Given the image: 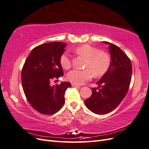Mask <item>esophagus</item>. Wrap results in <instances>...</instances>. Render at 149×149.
I'll return each instance as SVG.
<instances>
[{"mask_svg": "<svg viewBox=\"0 0 149 149\" xmlns=\"http://www.w3.org/2000/svg\"><path fill=\"white\" fill-rule=\"evenodd\" d=\"M72 87L80 88V86H79V85H77V84H74V83H72Z\"/></svg>", "mask_w": 149, "mask_h": 149, "instance_id": "1", "label": "esophagus"}]
</instances>
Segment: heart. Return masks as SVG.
Masks as SVG:
<instances>
[{
	"label": "heart",
	"mask_w": 149,
	"mask_h": 149,
	"mask_svg": "<svg viewBox=\"0 0 149 149\" xmlns=\"http://www.w3.org/2000/svg\"><path fill=\"white\" fill-rule=\"evenodd\" d=\"M74 51L77 54L86 58L84 67L87 69L83 70L74 69L69 72L67 77L71 82L80 85L89 80L93 74L95 77H100L108 70L111 59L110 55L106 52L100 51L98 48L89 44L76 47ZM60 61L61 67L64 69H68L71 67V59L67 52H64L61 55Z\"/></svg>",
	"instance_id": "b5f03b06"
}]
</instances>
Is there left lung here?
<instances>
[{
  "label": "left lung",
  "instance_id": "1",
  "mask_svg": "<svg viewBox=\"0 0 149 149\" xmlns=\"http://www.w3.org/2000/svg\"><path fill=\"white\" fill-rule=\"evenodd\" d=\"M111 58L106 73L96 82L97 88H91L92 95L84 103L87 108L98 115H104L115 109L125 97L131 82L132 65L130 58L117 46L109 42Z\"/></svg>",
  "mask_w": 149,
  "mask_h": 149
}]
</instances>
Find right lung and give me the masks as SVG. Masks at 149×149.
<instances>
[{"label": "right lung", "instance_id": "right-lung-1", "mask_svg": "<svg viewBox=\"0 0 149 149\" xmlns=\"http://www.w3.org/2000/svg\"><path fill=\"white\" fill-rule=\"evenodd\" d=\"M67 44L53 42L39 45L30 52L22 71V82L26 98L33 108L45 115L60 110L65 103V93L71 87L68 82L51 86L54 77L63 75L61 55Z\"/></svg>", "mask_w": 149, "mask_h": 149}]
</instances>
